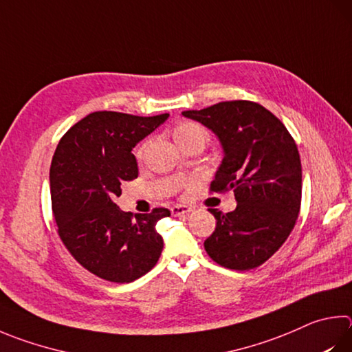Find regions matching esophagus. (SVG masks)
I'll list each match as a JSON object with an SVG mask.
<instances>
[{
  "label": "esophagus",
  "instance_id": "1",
  "mask_svg": "<svg viewBox=\"0 0 352 352\" xmlns=\"http://www.w3.org/2000/svg\"><path fill=\"white\" fill-rule=\"evenodd\" d=\"M170 212H172V215H175V217L188 215L189 212H192V208L184 206V204H177V206H172L170 208Z\"/></svg>",
  "mask_w": 352,
  "mask_h": 352
}]
</instances>
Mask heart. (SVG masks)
<instances>
[{
	"mask_svg": "<svg viewBox=\"0 0 352 352\" xmlns=\"http://www.w3.org/2000/svg\"><path fill=\"white\" fill-rule=\"evenodd\" d=\"M174 138H175L177 144L188 142V140H194V138L203 140L204 142V140H206V131H204L200 124L192 123V121H183V123L175 126ZM143 149H144V146H142V148L137 151L138 157L143 155Z\"/></svg>",
	"mask_w": 352,
	"mask_h": 352,
	"instance_id": "b5f03b06",
	"label": "heart"
}]
</instances>
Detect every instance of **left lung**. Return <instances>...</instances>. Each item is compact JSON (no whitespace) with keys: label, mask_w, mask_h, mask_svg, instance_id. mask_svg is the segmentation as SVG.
<instances>
[{"label":"left lung","mask_w":352,"mask_h":352,"mask_svg":"<svg viewBox=\"0 0 352 352\" xmlns=\"http://www.w3.org/2000/svg\"><path fill=\"white\" fill-rule=\"evenodd\" d=\"M214 132L223 160L210 190H234L237 208L209 209L217 226L204 249L215 263L248 271L278 251L296 225L302 201L297 144L276 115L254 101H221L184 111Z\"/></svg>","instance_id":"8db88e82"}]
</instances>
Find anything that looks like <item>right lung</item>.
<instances>
[{"label":"right lung","mask_w":352,"mask_h":352,"mask_svg":"<svg viewBox=\"0 0 352 352\" xmlns=\"http://www.w3.org/2000/svg\"><path fill=\"white\" fill-rule=\"evenodd\" d=\"M101 111L63 135L50 164V197L60 239L95 276L129 283L149 272L163 251L155 225L170 212H124L117 206L121 184L138 177L132 149L168 120Z\"/></svg>","instance_id":"right-lung-1"}]
</instances>
